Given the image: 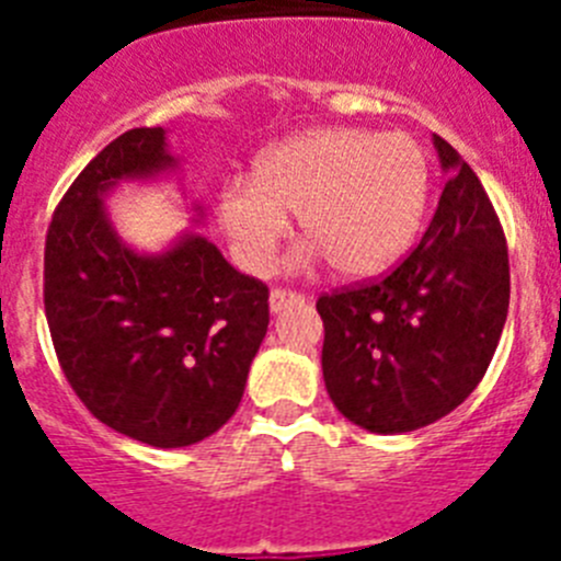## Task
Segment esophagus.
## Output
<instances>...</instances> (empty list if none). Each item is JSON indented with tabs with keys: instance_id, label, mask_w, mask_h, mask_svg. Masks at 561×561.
<instances>
[{
	"instance_id": "1",
	"label": "esophagus",
	"mask_w": 561,
	"mask_h": 561,
	"mask_svg": "<svg viewBox=\"0 0 561 561\" xmlns=\"http://www.w3.org/2000/svg\"><path fill=\"white\" fill-rule=\"evenodd\" d=\"M297 304H306L304 295H297V291H286V289H272L270 291V311L272 314H280L284 309Z\"/></svg>"
}]
</instances>
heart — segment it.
Listing matches in <instances>:
<instances>
[{
	"mask_svg": "<svg viewBox=\"0 0 561 561\" xmlns=\"http://www.w3.org/2000/svg\"><path fill=\"white\" fill-rule=\"evenodd\" d=\"M433 162L404 131L309 128L264 148L250 180L221 187L216 216L236 261L252 275L275 266L297 213L309 236L297 261L329 257L340 275L374 277L408 255L427 216Z\"/></svg>",
	"mask_w": 561,
	"mask_h": 561,
	"instance_id": "1",
	"label": "heart"
}]
</instances>
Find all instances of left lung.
Wrapping results in <instances>:
<instances>
[{
	"label": "left lung",
	"instance_id": "1",
	"mask_svg": "<svg viewBox=\"0 0 561 561\" xmlns=\"http://www.w3.org/2000/svg\"><path fill=\"white\" fill-rule=\"evenodd\" d=\"M438 210L388 277L317 300L323 379L334 408L379 435L453 413L483 379L508 314V250L474 171L444 137Z\"/></svg>",
	"mask_w": 561,
	"mask_h": 561
}]
</instances>
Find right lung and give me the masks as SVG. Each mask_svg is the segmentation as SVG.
Here are the masks:
<instances>
[{
    "instance_id": "right-lung-1",
    "label": "right lung",
    "mask_w": 561,
    "mask_h": 561,
    "mask_svg": "<svg viewBox=\"0 0 561 561\" xmlns=\"http://www.w3.org/2000/svg\"><path fill=\"white\" fill-rule=\"evenodd\" d=\"M162 126L131 128L89 162L44 247V311L64 376L106 427L148 447L199 444L225 427L270 325V289L199 230L160 252L117 232L106 199L180 171ZM193 225H205L191 202Z\"/></svg>"
}]
</instances>
